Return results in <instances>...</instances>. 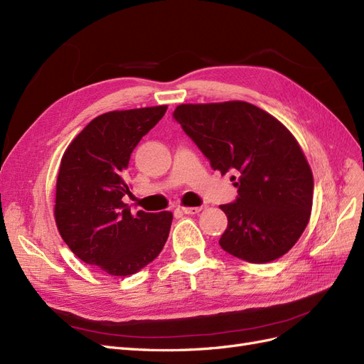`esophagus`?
Returning a JSON list of instances; mask_svg holds the SVG:
<instances>
[{
    "mask_svg": "<svg viewBox=\"0 0 364 364\" xmlns=\"http://www.w3.org/2000/svg\"><path fill=\"white\" fill-rule=\"evenodd\" d=\"M178 211L183 214H197L202 211V206H179Z\"/></svg>",
    "mask_w": 364,
    "mask_h": 364,
    "instance_id": "obj_1",
    "label": "esophagus"
}]
</instances>
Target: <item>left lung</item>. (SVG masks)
<instances>
[{
	"label": "left lung",
	"mask_w": 364,
	"mask_h": 364,
	"mask_svg": "<svg viewBox=\"0 0 364 364\" xmlns=\"http://www.w3.org/2000/svg\"><path fill=\"white\" fill-rule=\"evenodd\" d=\"M173 117L222 174L234 171L237 202L222 205L220 246L247 262L285 255L310 222L313 173L291 132L246 102L179 105Z\"/></svg>",
	"instance_id": "1"
}]
</instances>
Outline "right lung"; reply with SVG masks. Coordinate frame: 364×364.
<instances>
[{
  "instance_id": "add662e5",
  "label": "right lung",
  "mask_w": 364,
  "mask_h": 364,
  "mask_svg": "<svg viewBox=\"0 0 364 364\" xmlns=\"http://www.w3.org/2000/svg\"><path fill=\"white\" fill-rule=\"evenodd\" d=\"M167 105L95 117L65 150L54 220L75 257L112 277H129L155 259L168 238L173 214L130 213L126 170L130 153L156 126Z\"/></svg>"
}]
</instances>
